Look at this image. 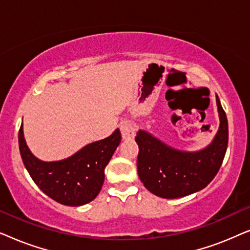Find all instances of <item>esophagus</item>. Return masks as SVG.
Returning <instances> with one entry per match:
<instances>
[{"label": "esophagus", "instance_id": "esophagus-1", "mask_svg": "<svg viewBox=\"0 0 250 250\" xmlns=\"http://www.w3.org/2000/svg\"><path fill=\"white\" fill-rule=\"evenodd\" d=\"M119 127H121V133H122L123 139L128 140V139L134 138L135 127L131 122H123Z\"/></svg>", "mask_w": 250, "mask_h": 250}]
</instances>
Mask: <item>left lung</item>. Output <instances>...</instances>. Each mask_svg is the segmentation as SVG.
<instances>
[{"instance_id": "1", "label": "left lung", "mask_w": 250, "mask_h": 250, "mask_svg": "<svg viewBox=\"0 0 250 250\" xmlns=\"http://www.w3.org/2000/svg\"><path fill=\"white\" fill-rule=\"evenodd\" d=\"M220 126L204 149L184 151L173 148L151 133L139 129L138 173L146 189L165 199H176L203 190L211 182L223 162L228 148L227 115L216 95Z\"/></svg>"}]
</instances>
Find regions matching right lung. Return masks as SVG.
<instances>
[{
  "mask_svg": "<svg viewBox=\"0 0 250 250\" xmlns=\"http://www.w3.org/2000/svg\"><path fill=\"white\" fill-rule=\"evenodd\" d=\"M119 129L100 141L88 143L68 158L44 162L27 146L22 124L19 131V150L23 165L36 186L46 196L66 206H82L100 192L104 168L121 143Z\"/></svg>",
  "mask_w": 250,
  "mask_h": 250,
  "instance_id": "obj_1",
  "label": "right lung"
}]
</instances>
